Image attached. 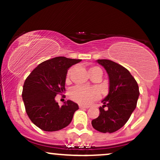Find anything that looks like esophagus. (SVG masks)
I'll return each instance as SVG.
<instances>
[{"instance_id": "esophagus-1", "label": "esophagus", "mask_w": 160, "mask_h": 160, "mask_svg": "<svg viewBox=\"0 0 160 160\" xmlns=\"http://www.w3.org/2000/svg\"><path fill=\"white\" fill-rule=\"evenodd\" d=\"M79 108H80V109H86V108H89L88 106H83V105H79Z\"/></svg>"}]
</instances>
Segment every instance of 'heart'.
<instances>
[{
	"label": "heart",
	"mask_w": 160,
	"mask_h": 160,
	"mask_svg": "<svg viewBox=\"0 0 160 160\" xmlns=\"http://www.w3.org/2000/svg\"><path fill=\"white\" fill-rule=\"evenodd\" d=\"M96 71H101L102 70L98 67H92L89 69V73L94 72ZM72 68H71L68 71L67 80H68L70 75L71 74ZM70 98L74 102H78L80 104H89L93 101L96 100L99 96V92L95 88H87L83 86H77L73 87L69 92Z\"/></svg>",
	"instance_id": "obj_1"
}]
</instances>
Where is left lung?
<instances>
[{
	"instance_id": "left-lung-1",
	"label": "left lung",
	"mask_w": 160,
	"mask_h": 160,
	"mask_svg": "<svg viewBox=\"0 0 160 160\" xmlns=\"http://www.w3.org/2000/svg\"><path fill=\"white\" fill-rule=\"evenodd\" d=\"M109 78V92L102 100L100 113L92 121L97 131L112 133L122 128L129 119L137 105L139 88L136 80L123 66L108 59H98ZM107 108L104 110V107Z\"/></svg>"
}]
</instances>
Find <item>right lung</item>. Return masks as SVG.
I'll use <instances>...</instances> for the list:
<instances>
[{
  "label": "right lung",
  "mask_w": 160,
  "mask_h": 160,
  "mask_svg": "<svg viewBox=\"0 0 160 160\" xmlns=\"http://www.w3.org/2000/svg\"><path fill=\"white\" fill-rule=\"evenodd\" d=\"M81 59L59 56L40 63L26 78L22 99L29 119L46 132L62 129L71 123L78 104L71 100L59 107L56 95L65 91L68 70Z\"/></svg>",
  "instance_id": "add662e5"
}]
</instances>
